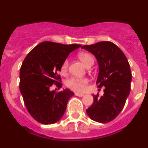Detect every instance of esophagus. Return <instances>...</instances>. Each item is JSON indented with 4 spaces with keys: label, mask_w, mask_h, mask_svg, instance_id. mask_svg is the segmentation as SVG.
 <instances>
[{
    "label": "esophagus",
    "mask_w": 148,
    "mask_h": 148,
    "mask_svg": "<svg viewBox=\"0 0 148 148\" xmlns=\"http://www.w3.org/2000/svg\"><path fill=\"white\" fill-rule=\"evenodd\" d=\"M75 95L77 96H80V97H82V96H84V94H83V93H75Z\"/></svg>",
    "instance_id": "34e87169"
}]
</instances>
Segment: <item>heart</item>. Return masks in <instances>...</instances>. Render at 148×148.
Returning a JSON list of instances; mask_svg holds the SVG:
<instances>
[{"label": "heart", "mask_w": 148, "mask_h": 148, "mask_svg": "<svg viewBox=\"0 0 148 148\" xmlns=\"http://www.w3.org/2000/svg\"><path fill=\"white\" fill-rule=\"evenodd\" d=\"M78 58L86 67H88L93 64V57L87 52H80L78 54ZM68 64H69V60L67 58L62 62V65H61V74L65 75L67 73L68 69ZM88 83V79L86 77H71L67 80L66 86L67 87L74 91L82 93L86 90Z\"/></svg>", "instance_id": "heart-1"}]
</instances>
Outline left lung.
Returning a JSON list of instances; mask_svg holds the SVG:
<instances>
[{
	"instance_id": "1",
	"label": "left lung",
	"mask_w": 148,
	"mask_h": 148,
	"mask_svg": "<svg viewBox=\"0 0 148 148\" xmlns=\"http://www.w3.org/2000/svg\"><path fill=\"white\" fill-rule=\"evenodd\" d=\"M82 48L96 57L99 68L96 84L98 88L105 87L103 96H93V104L86 113L93 121L107 123L119 115L130 94V64L123 52L111 42H99Z\"/></svg>"
}]
</instances>
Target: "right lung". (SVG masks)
Returning a JSON list of instances; mask_svg holds the SVG:
<instances>
[{
    "label": "right lung",
    "instance_id": "add662e5",
    "mask_svg": "<svg viewBox=\"0 0 148 148\" xmlns=\"http://www.w3.org/2000/svg\"><path fill=\"white\" fill-rule=\"evenodd\" d=\"M80 45L43 42L30 51L20 69L19 89L31 116L43 124L56 123L63 116L74 93L69 89L57 92L52 86L62 87L59 75L62 62Z\"/></svg>",
    "mask_w": 148,
    "mask_h": 148
}]
</instances>
